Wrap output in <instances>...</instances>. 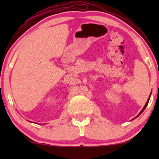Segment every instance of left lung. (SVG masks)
Returning <instances> with one entry per match:
<instances>
[{"mask_svg":"<svg viewBox=\"0 0 159 159\" xmlns=\"http://www.w3.org/2000/svg\"><path fill=\"white\" fill-rule=\"evenodd\" d=\"M150 96H151V94H150V95H149V98H148V100H147V103H146V104H145V105H144L143 108V109H142V110H141V111H140V114H138V115H140V114H141V113H142V112H143V111H144V109H145V108H146V107H147V105H148V103H149V98H150Z\"/></svg>","mask_w":159,"mask_h":159,"instance_id":"1","label":"left lung"}]
</instances>
